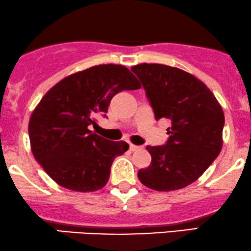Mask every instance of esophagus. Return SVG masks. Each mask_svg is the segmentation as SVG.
Returning a JSON list of instances; mask_svg holds the SVG:
<instances>
[{
  "instance_id": "1",
  "label": "esophagus",
  "mask_w": 251,
  "mask_h": 251,
  "mask_svg": "<svg viewBox=\"0 0 251 251\" xmlns=\"http://www.w3.org/2000/svg\"><path fill=\"white\" fill-rule=\"evenodd\" d=\"M142 147L140 146H135V144H129V149H130V151H136V150H140Z\"/></svg>"
}]
</instances>
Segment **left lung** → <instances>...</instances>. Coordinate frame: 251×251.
I'll return each instance as SVG.
<instances>
[{
	"instance_id": "8db88e82",
	"label": "left lung",
	"mask_w": 251,
	"mask_h": 251,
	"mask_svg": "<svg viewBox=\"0 0 251 251\" xmlns=\"http://www.w3.org/2000/svg\"><path fill=\"white\" fill-rule=\"evenodd\" d=\"M140 78L156 121H172L166 146L147 147L151 163L141 169V183L156 191H173L199 179L223 146L225 114L201 79L178 68L141 63L131 68Z\"/></svg>"
}]
</instances>
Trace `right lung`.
Returning a JSON list of instances; mask_svg holds the SVG:
<instances>
[{
	"label": "right lung",
	"instance_id": "right-lung-1",
	"mask_svg": "<svg viewBox=\"0 0 251 251\" xmlns=\"http://www.w3.org/2000/svg\"><path fill=\"white\" fill-rule=\"evenodd\" d=\"M141 84L122 64H100L67 76L47 91L32 111L28 131L32 155L66 189L89 193L107 184L116 156L128 150L89 130L122 90Z\"/></svg>",
	"mask_w": 251,
	"mask_h": 251
}]
</instances>
